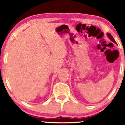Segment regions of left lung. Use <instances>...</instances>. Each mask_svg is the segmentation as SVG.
<instances>
[{
    "instance_id": "8db88e82",
    "label": "left lung",
    "mask_w": 125,
    "mask_h": 125,
    "mask_svg": "<svg viewBox=\"0 0 125 125\" xmlns=\"http://www.w3.org/2000/svg\"><path fill=\"white\" fill-rule=\"evenodd\" d=\"M107 36H108V38L110 39V41H112L113 42H114L115 43H116V41H115V39H114L113 38V37H112V36L111 35H110V33H107Z\"/></svg>"
}]
</instances>
